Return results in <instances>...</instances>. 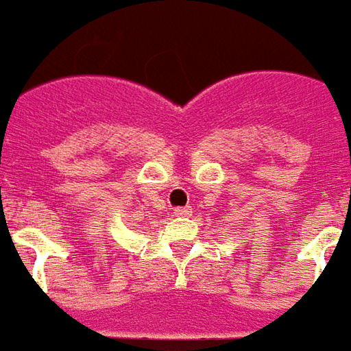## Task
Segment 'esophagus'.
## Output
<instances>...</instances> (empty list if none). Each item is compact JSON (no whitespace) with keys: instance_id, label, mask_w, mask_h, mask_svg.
<instances>
[{"instance_id":"1","label":"esophagus","mask_w":351,"mask_h":351,"mask_svg":"<svg viewBox=\"0 0 351 351\" xmlns=\"http://www.w3.org/2000/svg\"><path fill=\"white\" fill-rule=\"evenodd\" d=\"M173 215H175V217H190V215H192V209H190V207H176L175 210H173Z\"/></svg>"}]
</instances>
